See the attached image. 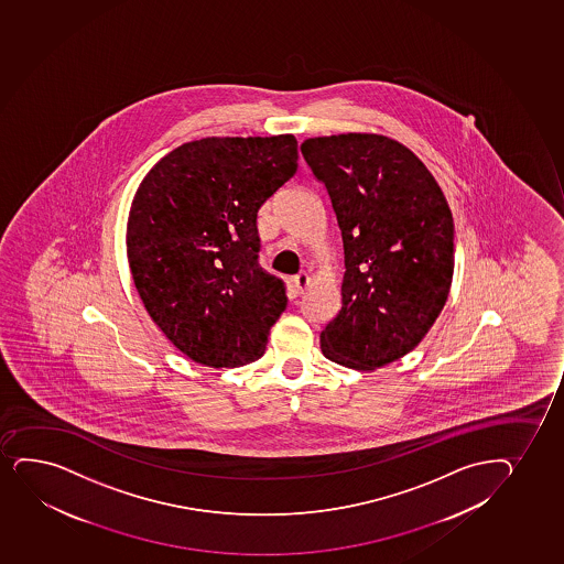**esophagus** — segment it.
<instances>
[{"instance_id": "1", "label": "esophagus", "mask_w": 564, "mask_h": 564, "mask_svg": "<svg viewBox=\"0 0 564 564\" xmlns=\"http://www.w3.org/2000/svg\"><path fill=\"white\" fill-rule=\"evenodd\" d=\"M308 284H311V276H308L306 272H299L297 276L293 279V288H295V292H297L299 295H303V293H305Z\"/></svg>"}]
</instances>
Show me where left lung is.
<instances>
[{
  "label": "left lung",
  "instance_id": "8db88e82",
  "mask_svg": "<svg viewBox=\"0 0 564 564\" xmlns=\"http://www.w3.org/2000/svg\"><path fill=\"white\" fill-rule=\"evenodd\" d=\"M301 152L343 231V306L319 335L330 361L375 370L427 335L454 279V216L438 182L395 139L311 137Z\"/></svg>",
  "mask_w": 564,
  "mask_h": 564
}]
</instances>
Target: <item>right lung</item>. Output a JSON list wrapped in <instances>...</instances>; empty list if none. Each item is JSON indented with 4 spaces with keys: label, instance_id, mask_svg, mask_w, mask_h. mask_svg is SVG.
<instances>
[{
    "label": "right lung",
    "instance_id": "add662e5",
    "mask_svg": "<svg viewBox=\"0 0 564 564\" xmlns=\"http://www.w3.org/2000/svg\"><path fill=\"white\" fill-rule=\"evenodd\" d=\"M297 139L205 137L163 155L131 203L126 247L144 308L192 361L263 356L288 305L258 263V210L297 171Z\"/></svg>",
    "mask_w": 564,
    "mask_h": 564
}]
</instances>
